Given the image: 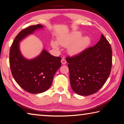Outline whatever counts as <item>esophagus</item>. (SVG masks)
I'll return each mask as SVG.
<instances>
[{"mask_svg":"<svg viewBox=\"0 0 124 124\" xmlns=\"http://www.w3.org/2000/svg\"><path fill=\"white\" fill-rule=\"evenodd\" d=\"M61 62H62V65H65V64H66V60H65V59H63V58L62 59Z\"/></svg>","mask_w":124,"mask_h":124,"instance_id":"1","label":"esophagus"}]
</instances>
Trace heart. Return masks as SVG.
Listing matches in <instances>:
<instances>
[{"label":"heart","mask_w":124,"mask_h":124,"mask_svg":"<svg viewBox=\"0 0 124 124\" xmlns=\"http://www.w3.org/2000/svg\"><path fill=\"white\" fill-rule=\"evenodd\" d=\"M81 33L79 31H73L63 36L58 37L57 43L52 41L51 45L56 50H59L58 44L63 47H67L69 54L72 56L80 54L89 46L91 40L89 37L81 36Z\"/></svg>","instance_id":"1"}]
</instances>
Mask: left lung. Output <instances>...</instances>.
<instances>
[{
    "label": "left lung",
    "instance_id": "left-lung-1",
    "mask_svg": "<svg viewBox=\"0 0 124 124\" xmlns=\"http://www.w3.org/2000/svg\"><path fill=\"white\" fill-rule=\"evenodd\" d=\"M112 51L103 34L93 47L80 54L67 57L72 90L80 95H89L99 91L111 73Z\"/></svg>",
    "mask_w": 124,
    "mask_h": 124
}]
</instances>
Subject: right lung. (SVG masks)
I'll return each instance as SVG.
<instances>
[{
    "mask_svg": "<svg viewBox=\"0 0 124 124\" xmlns=\"http://www.w3.org/2000/svg\"><path fill=\"white\" fill-rule=\"evenodd\" d=\"M43 28L44 26L38 24L23 30L16 36L10 51V65L14 79L21 87L32 94L47 91L55 72L61 66L62 58L52 55L45 49L31 59L25 58L20 52V42Z\"/></svg>",
    "mask_w": 124,
    "mask_h": 124,
    "instance_id": "1",
    "label": "right lung"
}]
</instances>
